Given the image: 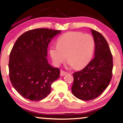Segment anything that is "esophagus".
I'll use <instances>...</instances> for the list:
<instances>
[{
    "mask_svg": "<svg viewBox=\"0 0 123 123\" xmlns=\"http://www.w3.org/2000/svg\"><path fill=\"white\" fill-rule=\"evenodd\" d=\"M66 74H67L66 72L63 71V70H61V71H60V75H61V76H65V75H66Z\"/></svg>",
    "mask_w": 123,
    "mask_h": 123,
    "instance_id": "34e87169",
    "label": "esophagus"
}]
</instances>
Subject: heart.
Returning a JSON list of instances; mask_svg holds the SVG:
<instances>
[{
  "instance_id": "1",
  "label": "heart",
  "mask_w": 123,
  "mask_h": 123,
  "mask_svg": "<svg viewBox=\"0 0 123 123\" xmlns=\"http://www.w3.org/2000/svg\"><path fill=\"white\" fill-rule=\"evenodd\" d=\"M94 48V40L91 35L68 32L58 39V44L50 46L49 52L55 66H60L68 55L70 66L80 68L89 62Z\"/></svg>"
}]
</instances>
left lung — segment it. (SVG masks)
Returning <instances> with one entry per match:
<instances>
[{
  "instance_id": "left-lung-1",
  "label": "left lung",
  "mask_w": 123,
  "mask_h": 123,
  "mask_svg": "<svg viewBox=\"0 0 123 123\" xmlns=\"http://www.w3.org/2000/svg\"><path fill=\"white\" fill-rule=\"evenodd\" d=\"M95 44L94 57L81 71L73 74V94L78 98L89 101L98 97L109 86L112 76V55L102 34L91 30Z\"/></svg>"
}]
</instances>
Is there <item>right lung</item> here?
<instances>
[{"mask_svg": "<svg viewBox=\"0 0 123 123\" xmlns=\"http://www.w3.org/2000/svg\"><path fill=\"white\" fill-rule=\"evenodd\" d=\"M61 31L40 28L22 34L11 50L9 75L13 86L21 96L31 101L44 99L51 92V85L60 78L58 68L50 66L47 48Z\"/></svg>", "mask_w": 123, "mask_h": 123, "instance_id": "add662e5", "label": "right lung"}]
</instances>
